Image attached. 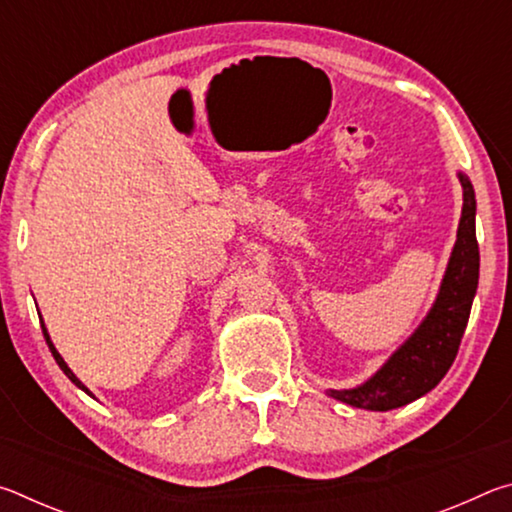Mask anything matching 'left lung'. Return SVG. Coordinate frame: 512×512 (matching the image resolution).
<instances>
[{
  "mask_svg": "<svg viewBox=\"0 0 512 512\" xmlns=\"http://www.w3.org/2000/svg\"><path fill=\"white\" fill-rule=\"evenodd\" d=\"M463 185V214L456 244L449 257L440 293L427 318L366 384L350 391H329L357 409L391 411L418 400L447 375L470 320L472 300L479 284V244H476V201L470 178L458 173Z\"/></svg>",
  "mask_w": 512,
  "mask_h": 512,
  "instance_id": "8db88e82",
  "label": "left lung"
}]
</instances>
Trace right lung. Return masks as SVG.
Instances as JSON below:
<instances>
[{
    "instance_id": "obj_1",
    "label": "right lung",
    "mask_w": 512,
    "mask_h": 512,
    "mask_svg": "<svg viewBox=\"0 0 512 512\" xmlns=\"http://www.w3.org/2000/svg\"><path fill=\"white\" fill-rule=\"evenodd\" d=\"M42 334H45V339H47V345H49V350H51V354H54V359H56V363H58V366H60V370H63V372H65V375H67L69 379H72L76 386H79V388H81V391H85V393H88V395H90V391H88V388H85V386L81 384V379H79V377H76V375H74V372L67 368V363H65V359H63V357H60V354H58V350L54 348V343H51V339H49V334H47V327H45V325H42Z\"/></svg>"
}]
</instances>
